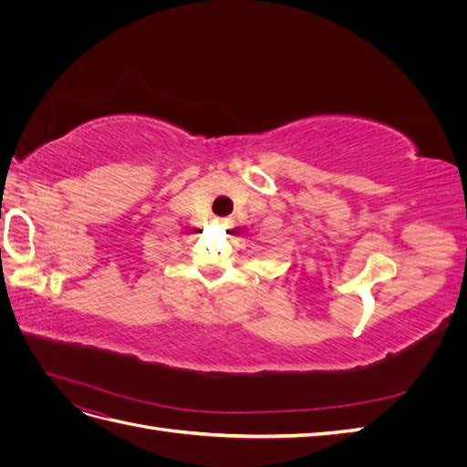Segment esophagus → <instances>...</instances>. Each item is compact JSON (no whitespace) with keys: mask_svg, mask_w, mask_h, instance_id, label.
I'll return each mask as SVG.
<instances>
[{"mask_svg":"<svg viewBox=\"0 0 467 467\" xmlns=\"http://www.w3.org/2000/svg\"><path fill=\"white\" fill-rule=\"evenodd\" d=\"M218 225H230V218H214Z\"/></svg>","mask_w":467,"mask_h":467,"instance_id":"obj_1","label":"esophagus"}]
</instances>
